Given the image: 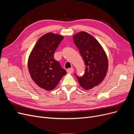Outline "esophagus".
<instances>
[{
  "label": "esophagus",
  "instance_id": "obj_1",
  "mask_svg": "<svg viewBox=\"0 0 134 134\" xmlns=\"http://www.w3.org/2000/svg\"><path fill=\"white\" fill-rule=\"evenodd\" d=\"M73 68H69V69H68L66 70V71L68 72H69V73H72V72H73Z\"/></svg>",
  "mask_w": 134,
  "mask_h": 134
}]
</instances>
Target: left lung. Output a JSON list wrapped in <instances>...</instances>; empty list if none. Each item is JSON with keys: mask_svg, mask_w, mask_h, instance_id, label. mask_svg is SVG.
<instances>
[{"mask_svg": "<svg viewBox=\"0 0 134 134\" xmlns=\"http://www.w3.org/2000/svg\"><path fill=\"white\" fill-rule=\"evenodd\" d=\"M73 41L86 65L84 75L75 76L81 87L90 90L99 85L106 76L108 67L107 56L99 42L87 32L74 35Z\"/></svg>", "mask_w": 134, "mask_h": 134, "instance_id": "obj_1", "label": "left lung"}]
</instances>
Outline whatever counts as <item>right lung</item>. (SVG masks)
Returning <instances> with one entry per match:
<instances>
[{
	"label": "right lung",
	"instance_id": "add662e5",
	"mask_svg": "<svg viewBox=\"0 0 134 134\" xmlns=\"http://www.w3.org/2000/svg\"><path fill=\"white\" fill-rule=\"evenodd\" d=\"M62 35L47 33L40 37L32 49L28 60L31 78L40 88L51 91L56 87L65 70L55 60L54 53L63 40Z\"/></svg>",
	"mask_w": 134,
	"mask_h": 134
}]
</instances>
